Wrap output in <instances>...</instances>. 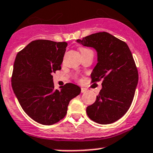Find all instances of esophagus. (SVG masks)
Instances as JSON below:
<instances>
[{
    "instance_id": "esophagus-1",
    "label": "esophagus",
    "mask_w": 153,
    "mask_h": 153,
    "mask_svg": "<svg viewBox=\"0 0 153 153\" xmlns=\"http://www.w3.org/2000/svg\"><path fill=\"white\" fill-rule=\"evenodd\" d=\"M86 91H87V90H86L85 88H84V87H82V88H81V92H82V93H83V92H85Z\"/></svg>"
}]
</instances>
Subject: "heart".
Wrapping results in <instances>:
<instances>
[{
    "instance_id": "b5f03b06",
    "label": "heart",
    "mask_w": 153,
    "mask_h": 153,
    "mask_svg": "<svg viewBox=\"0 0 153 153\" xmlns=\"http://www.w3.org/2000/svg\"><path fill=\"white\" fill-rule=\"evenodd\" d=\"M79 51H80V53H81V54L83 55V54L86 53L90 51V50H89L87 48H79Z\"/></svg>"
}]
</instances>
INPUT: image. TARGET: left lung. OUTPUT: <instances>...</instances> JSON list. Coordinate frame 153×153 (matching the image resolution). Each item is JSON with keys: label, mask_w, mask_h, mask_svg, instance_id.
<instances>
[{"label": "left lung", "mask_w": 153, "mask_h": 153, "mask_svg": "<svg viewBox=\"0 0 153 153\" xmlns=\"http://www.w3.org/2000/svg\"><path fill=\"white\" fill-rule=\"evenodd\" d=\"M97 53V63L91 74L92 82L102 79L95 102L87 108L91 120L109 124L127 112L138 83V71L127 44L108 32H97L77 39Z\"/></svg>", "instance_id": "1"}]
</instances>
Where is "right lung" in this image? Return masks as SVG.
Here are the masks:
<instances>
[{
    "instance_id": "1",
    "label": "right lung",
    "mask_w": 153,
    "mask_h": 153,
    "mask_svg": "<svg viewBox=\"0 0 153 153\" xmlns=\"http://www.w3.org/2000/svg\"><path fill=\"white\" fill-rule=\"evenodd\" d=\"M67 43L47 39L31 42L18 53L11 85L24 111L43 125H52L66 115L70 100L81 92L74 84L55 90L52 74L61 70Z\"/></svg>"
}]
</instances>
